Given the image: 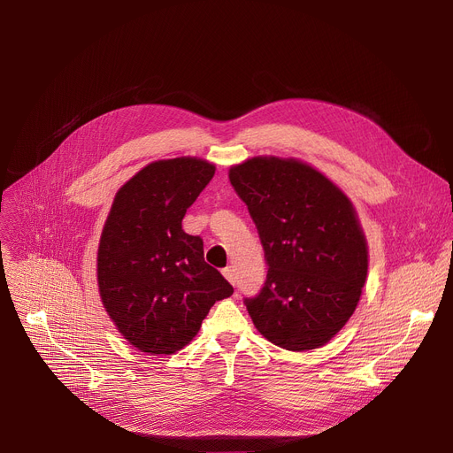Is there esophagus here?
Wrapping results in <instances>:
<instances>
[{
	"label": "esophagus",
	"instance_id": "obj_1",
	"mask_svg": "<svg viewBox=\"0 0 453 453\" xmlns=\"http://www.w3.org/2000/svg\"><path fill=\"white\" fill-rule=\"evenodd\" d=\"M222 273H224V277L234 286V282H236V277H234V269H233V265H227V267H224V271H222Z\"/></svg>",
	"mask_w": 453,
	"mask_h": 453
}]
</instances>
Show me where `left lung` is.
<instances>
[{"instance_id":"1","label":"left lung","mask_w":453,"mask_h":453,"mask_svg":"<svg viewBox=\"0 0 453 453\" xmlns=\"http://www.w3.org/2000/svg\"><path fill=\"white\" fill-rule=\"evenodd\" d=\"M257 226L267 275L244 304L273 344H326L357 308L368 273L366 240L349 200L313 167L253 158L229 171Z\"/></svg>"}]
</instances>
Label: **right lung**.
Instances as JSON below:
<instances>
[{
  "mask_svg": "<svg viewBox=\"0 0 453 453\" xmlns=\"http://www.w3.org/2000/svg\"><path fill=\"white\" fill-rule=\"evenodd\" d=\"M215 165L198 158L149 164L116 193L98 248L102 303L134 348L171 355L193 341L217 300L233 295L182 229Z\"/></svg>",
  "mask_w": 453,
  "mask_h": 453,
  "instance_id": "right-lung-1",
  "label": "right lung"
}]
</instances>
